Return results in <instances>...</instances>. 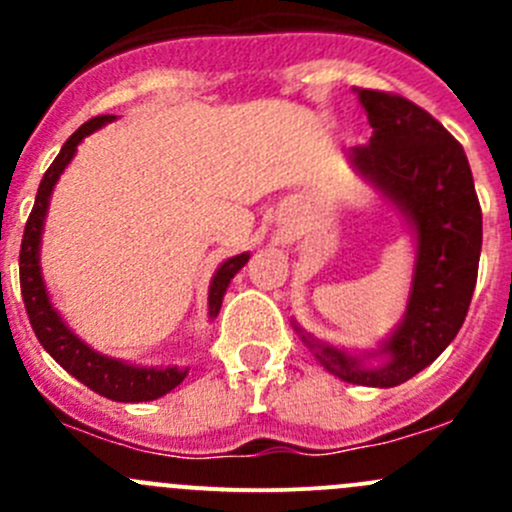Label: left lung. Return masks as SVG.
I'll return each mask as SVG.
<instances>
[{
	"mask_svg": "<svg viewBox=\"0 0 512 512\" xmlns=\"http://www.w3.org/2000/svg\"><path fill=\"white\" fill-rule=\"evenodd\" d=\"M374 136L347 153L366 183L401 213L416 245L399 327L376 349L347 352L292 322L314 359L347 384L391 389L441 356L456 339L476 289L483 215L463 146L421 106L356 89Z\"/></svg>",
	"mask_w": 512,
	"mask_h": 512,
	"instance_id": "1",
	"label": "left lung"
}]
</instances>
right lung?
I'll return each instance as SVG.
<instances>
[{
    "instance_id": "1",
    "label": "right lung",
    "mask_w": 512,
    "mask_h": 512,
    "mask_svg": "<svg viewBox=\"0 0 512 512\" xmlns=\"http://www.w3.org/2000/svg\"><path fill=\"white\" fill-rule=\"evenodd\" d=\"M111 121H116V116H96L91 118L89 123H84V126L61 146L59 156L54 158V163L49 165V170H46L44 178H41L39 190H36L32 215H29L27 227H24L22 252H19V282H22V299L24 307H27L29 322H32L36 339H39L41 347H44L46 352L59 361V366H64L74 379H79L81 384L89 386L96 394L106 396V399L123 401V404H138V401L160 399V396H165L168 391H173L175 386L188 376V369H180V366L128 364V361L113 359V356H106L96 352V349H91L79 334H74V329L64 322L59 309L51 304L49 289H46L39 262L41 232H44V220L46 213H49V200L51 193H54V185L59 183L66 165H69L71 158L76 156L79 143ZM247 260H250V252H242V255L225 260L223 265L215 270L208 289L210 319L218 317L220 307H223L227 285H230L232 277L247 265Z\"/></svg>"
}]
</instances>
